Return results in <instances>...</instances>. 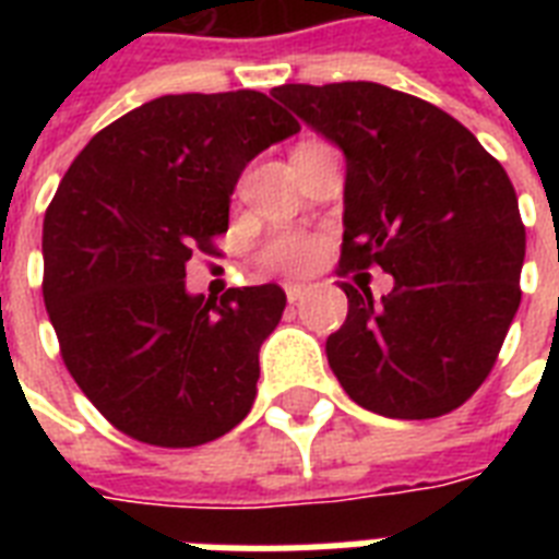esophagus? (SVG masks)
Instances as JSON below:
<instances>
[{"label": "esophagus", "mask_w": 559, "mask_h": 559, "mask_svg": "<svg viewBox=\"0 0 559 559\" xmlns=\"http://www.w3.org/2000/svg\"><path fill=\"white\" fill-rule=\"evenodd\" d=\"M310 293V287H305V284H287V298L289 305H296V301H301V298Z\"/></svg>", "instance_id": "1"}]
</instances>
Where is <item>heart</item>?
<instances>
[{"label": "heart", "mask_w": 559, "mask_h": 559, "mask_svg": "<svg viewBox=\"0 0 559 559\" xmlns=\"http://www.w3.org/2000/svg\"><path fill=\"white\" fill-rule=\"evenodd\" d=\"M316 258H319V243L305 235H278L263 249V261L270 263L272 270L281 272L310 270Z\"/></svg>", "instance_id": "obj_1"}]
</instances>
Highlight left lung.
<instances>
[{"label":"left lung","instance_id":"left-lung-1","mask_svg":"<svg viewBox=\"0 0 559 559\" xmlns=\"http://www.w3.org/2000/svg\"><path fill=\"white\" fill-rule=\"evenodd\" d=\"M272 98L345 153L342 275L382 266L389 296L342 284L328 362L368 412L426 420L487 380L520 310L525 226L504 168L435 104L380 83H284Z\"/></svg>","mask_w":559,"mask_h":559}]
</instances>
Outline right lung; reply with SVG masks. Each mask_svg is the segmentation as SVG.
I'll return each instance as SVG.
<instances>
[{"instance_id": "right-lung-1", "label": "right lung", "mask_w": 559, "mask_h": 559, "mask_svg": "<svg viewBox=\"0 0 559 559\" xmlns=\"http://www.w3.org/2000/svg\"><path fill=\"white\" fill-rule=\"evenodd\" d=\"M301 127L263 92L162 95L81 151L43 219V298L92 406L153 447H200L254 403L278 284L191 296L243 168Z\"/></svg>"}]
</instances>
